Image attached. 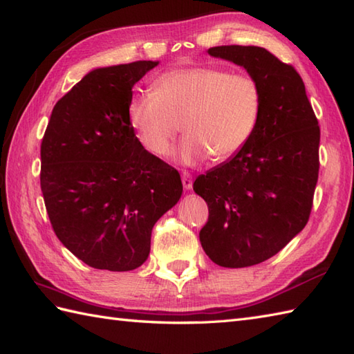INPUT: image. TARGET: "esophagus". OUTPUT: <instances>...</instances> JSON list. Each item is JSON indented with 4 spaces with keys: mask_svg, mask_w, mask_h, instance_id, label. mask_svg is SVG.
Here are the masks:
<instances>
[{
    "mask_svg": "<svg viewBox=\"0 0 354 354\" xmlns=\"http://www.w3.org/2000/svg\"><path fill=\"white\" fill-rule=\"evenodd\" d=\"M181 179H183V185H184V189H185V190H190L192 187H193V178H192L190 173H189V171H183Z\"/></svg>",
    "mask_w": 354,
    "mask_h": 354,
    "instance_id": "34e87169",
    "label": "esophagus"
}]
</instances>
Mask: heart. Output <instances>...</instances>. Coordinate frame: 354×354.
<instances>
[{
    "instance_id": "obj_1",
    "label": "heart",
    "mask_w": 354,
    "mask_h": 354,
    "mask_svg": "<svg viewBox=\"0 0 354 354\" xmlns=\"http://www.w3.org/2000/svg\"><path fill=\"white\" fill-rule=\"evenodd\" d=\"M263 91L250 74L213 65H192L162 73L153 89L133 93L127 117L150 152L165 155L178 132L183 161L209 155L223 161L246 147L261 118Z\"/></svg>"
}]
</instances>
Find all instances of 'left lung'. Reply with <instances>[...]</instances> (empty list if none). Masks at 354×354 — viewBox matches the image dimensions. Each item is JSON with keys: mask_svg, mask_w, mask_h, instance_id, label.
I'll list each match as a JSON object with an SVG mask.
<instances>
[{"mask_svg": "<svg viewBox=\"0 0 354 354\" xmlns=\"http://www.w3.org/2000/svg\"><path fill=\"white\" fill-rule=\"evenodd\" d=\"M208 53L243 66L263 91L251 141L193 184L208 205L199 232L205 254L219 266L246 268L280 252L309 221L321 132L304 82L290 64L254 45H221Z\"/></svg>", "mask_w": 354, "mask_h": 354, "instance_id": "8db88e82", "label": "left lung"}]
</instances>
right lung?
<instances>
[{
    "instance_id": "right-lung-1",
    "label": "right lung",
    "mask_w": 354,
    "mask_h": 354,
    "mask_svg": "<svg viewBox=\"0 0 354 354\" xmlns=\"http://www.w3.org/2000/svg\"><path fill=\"white\" fill-rule=\"evenodd\" d=\"M156 65L88 73L57 100L41 142V190L53 231L95 269L141 266L155 222L183 194L178 170L142 147L127 117L132 86Z\"/></svg>"
}]
</instances>
